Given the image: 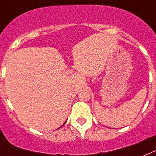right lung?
<instances>
[{
    "label": "right lung",
    "instance_id": "add662e5",
    "mask_svg": "<svg viewBox=\"0 0 156 156\" xmlns=\"http://www.w3.org/2000/svg\"><path fill=\"white\" fill-rule=\"evenodd\" d=\"M65 123H66V122H65ZM65 123H64V124H63V125H65ZM63 125H62V126H63Z\"/></svg>",
    "mask_w": 156,
    "mask_h": 156
}]
</instances>
